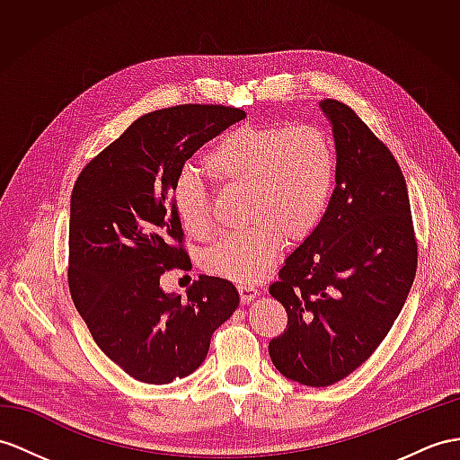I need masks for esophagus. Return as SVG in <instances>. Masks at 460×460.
Masks as SVG:
<instances>
[{"mask_svg": "<svg viewBox=\"0 0 460 460\" xmlns=\"http://www.w3.org/2000/svg\"><path fill=\"white\" fill-rule=\"evenodd\" d=\"M238 293H240V300L243 302V305H248V302H252L257 295V288L252 287V285H238Z\"/></svg>", "mask_w": 460, "mask_h": 460, "instance_id": "34e87169", "label": "esophagus"}]
</instances>
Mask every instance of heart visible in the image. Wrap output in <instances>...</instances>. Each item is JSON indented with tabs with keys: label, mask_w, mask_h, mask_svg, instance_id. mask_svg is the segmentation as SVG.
I'll list each match as a JSON object with an SVG mask.
<instances>
[{
	"label": "heart",
	"mask_w": 460,
	"mask_h": 460,
	"mask_svg": "<svg viewBox=\"0 0 460 460\" xmlns=\"http://www.w3.org/2000/svg\"><path fill=\"white\" fill-rule=\"evenodd\" d=\"M205 165L224 191L243 189V220L252 224L210 245L203 269L234 283H255L277 260L283 234L298 242L318 228L332 200L338 155L318 125L252 122L224 134ZM173 207L187 236H212L210 193L195 173L177 175Z\"/></svg>",
	"instance_id": "1"
}]
</instances>
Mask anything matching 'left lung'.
Here are the masks:
<instances>
[{"mask_svg": "<svg viewBox=\"0 0 460 460\" xmlns=\"http://www.w3.org/2000/svg\"><path fill=\"white\" fill-rule=\"evenodd\" d=\"M338 173L318 228L287 257L269 293L287 330L269 341L277 371L330 386L383 343L416 277L418 242L406 179L388 146L341 101H322Z\"/></svg>", "mask_w": 460, "mask_h": 460, "instance_id": "left-lung-1", "label": "left lung"}]
</instances>
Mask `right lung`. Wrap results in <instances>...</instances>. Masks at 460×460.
<instances>
[{"label":"right lung","instance_id":"add662e5","mask_svg":"<svg viewBox=\"0 0 460 460\" xmlns=\"http://www.w3.org/2000/svg\"><path fill=\"white\" fill-rule=\"evenodd\" d=\"M245 117L238 107L175 105L137 119L75 179L68 285L92 338L132 378L167 385L205 361L210 338L238 308L226 279L200 275L181 295L160 277L187 271L173 183L185 162Z\"/></svg>","mask_w":460,"mask_h":460}]
</instances>
